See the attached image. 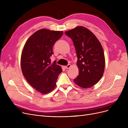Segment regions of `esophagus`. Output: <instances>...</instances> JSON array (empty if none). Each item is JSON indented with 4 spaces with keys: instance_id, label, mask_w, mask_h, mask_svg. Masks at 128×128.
Masks as SVG:
<instances>
[{
    "instance_id": "34e87169",
    "label": "esophagus",
    "mask_w": 128,
    "mask_h": 128,
    "mask_svg": "<svg viewBox=\"0 0 128 128\" xmlns=\"http://www.w3.org/2000/svg\"><path fill=\"white\" fill-rule=\"evenodd\" d=\"M70 67H71V65L70 64H68L67 66H65V68L66 69H69Z\"/></svg>"
}]
</instances>
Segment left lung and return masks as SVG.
<instances>
[{
  "label": "left lung",
  "mask_w": 128,
  "mask_h": 128,
  "mask_svg": "<svg viewBox=\"0 0 128 128\" xmlns=\"http://www.w3.org/2000/svg\"><path fill=\"white\" fill-rule=\"evenodd\" d=\"M65 34L72 40L78 58L79 75L74 81L81 88H91L104 74L105 60L102 46L94 34L83 26H77Z\"/></svg>",
  "instance_id": "obj_1"
}]
</instances>
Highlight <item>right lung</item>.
<instances>
[{"instance_id":"obj_1","label":"right lung","mask_w":128,"mask_h":128,"mask_svg":"<svg viewBox=\"0 0 128 128\" xmlns=\"http://www.w3.org/2000/svg\"><path fill=\"white\" fill-rule=\"evenodd\" d=\"M62 34V32L39 30L29 37L23 49V75L31 86L42 94H48L55 88L58 77L62 71L56 61L52 64L50 59L54 54V44Z\"/></svg>"}]
</instances>
